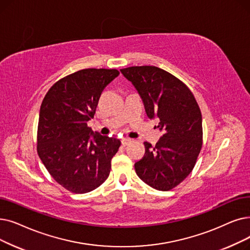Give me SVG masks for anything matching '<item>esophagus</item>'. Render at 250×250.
<instances>
[{
    "mask_svg": "<svg viewBox=\"0 0 250 250\" xmlns=\"http://www.w3.org/2000/svg\"><path fill=\"white\" fill-rule=\"evenodd\" d=\"M131 142H132V140H131V139H127V138H125V139L122 140V144H123L124 146L128 145Z\"/></svg>",
    "mask_w": 250,
    "mask_h": 250,
    "instance_id": "1",
    "label": "esophagus"
}]
</instances>
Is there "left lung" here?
I'll return each mask as SVG.
<instances>
[{
    "mask_svg": "<svg viewBox=\"0 0 250 250\" xmlns=\"http://www.w3.org/2000/svg\"><path fill=\"white\" fill-rule=\"evenodd\" d=\"M142 98L150 119L159 118L162 136L155 146L144 142L145 154L135 164L138 177L150 187L168 191L193 170L202 148V116L188 86L156 66L121 69Z\"/></svg>",
    "mask_w": 250,
    "mask_h": 250,
    "instance_id": "8db88e82",
    "label": "left lung"
}]
</instances>
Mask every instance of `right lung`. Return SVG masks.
Here are the masks:
<instances>
[{"mask_svg":"<svg viewBox=\"0 0 250 250\" xmlns=\"http://www.w3.org/2000/svg\"><path fill=\"white\" fill-rule=\"evenodd\" d=\"M118 74L117 69L79 70L54 83L42 102L38 154L52 178L71 193L91 192L109 176L121 141L94 133L86 123Z\"/></svg>","mask_w":250,"mask_h":250,"instance_id":"obj_1","label":"right lung"}]
</instances>
